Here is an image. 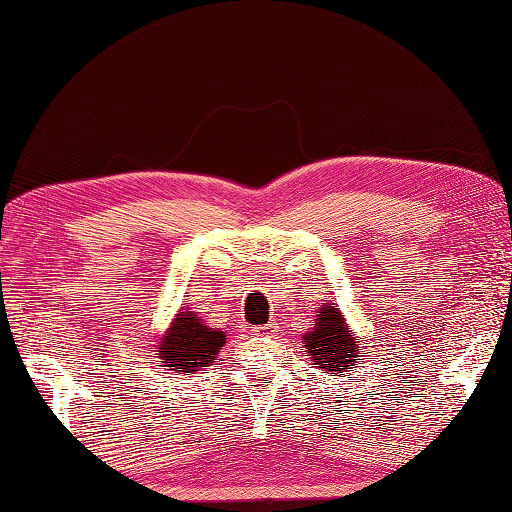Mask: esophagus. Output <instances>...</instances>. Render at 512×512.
Returning <instances> with one entry per match:
<instances>
[{
  "label": "esophagus",
  "instance_id": "1",
  "mask_svg": "<svg viewBox=\"0 0 512 512\" xmlns=\"http://www.w3.org/2000/svg\"><path fill=\"white\" fill-rule=\"evenodd\" d=\"M257 336H273L277 332V323H266V325H259V328L253 330Z\"/></svg>",
  "mask_w": 512,
  "mask_h": 512
}]
</instances>
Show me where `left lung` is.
<instances>
[{"label": "left lung", "instance_id": "1", "mask_svg": "<svg viewBox=\"0 0 512 512\" xmlns=\"http://www.w3.org/2000/svg\"><path fill=\"white\" fill-rule=\"evenodd\" d=\"M301 343L312 365H317L323 374L343 376V372H352V367L361 363V341L336 303H325L317 310V319L306 334H301Z\"/></svg>", "mask_w": 512, "mask_h": 512}]
</instances>
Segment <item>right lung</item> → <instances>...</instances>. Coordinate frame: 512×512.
Returning <instances> with one entry per match:
<instances>
[{"label": "right lung", "instance_id": "obj_1", "mask_svg": "<svg viewBox=\"0 0 512 512\" xmlns=\"http://www.w3.org/2000/svg\"><path fill=\"white\" fill-rule=\"evenodd\" d=\"M158 363L171 374H198L209 369L226 343V332L206 325L198 312L180 308L169 328L156 336Z\"/></svg>", "mask_w": 512, "mask_h": 512}]
</instances>
